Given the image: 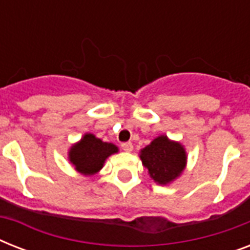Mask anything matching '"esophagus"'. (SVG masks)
<instances>
[{"label":"esophagus","mask_w":250,"mask_h":250,"mask_svg":"<svg viewBox=\"0 0 250 250\" xmlns=\"http://www.w3.org/2000/svg\"><path fill=\"white\" fill-rule=\"evenodd\" d=\"M121 146H122V149L125 150V152H132V149H133L132 143H123Z\"/></svg>","instance_id":"34e87169"}]
</instances>
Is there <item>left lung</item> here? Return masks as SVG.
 Wrapping results in <instances>:
<instances>
[{
	"label": "left lung",
	"instance_id": "8db88e82",
	"mask_svg": "<svg viewBox=\"0 0 250 250\" xmlns=\"http://www.w3.org/2000/svg\"><path fill=\"white\" fill-rule=\"evenodd\" d=\"M141 162L157 183L166 186L180 176L187 164L186 149L165 135L156 137L140 152Z\"/></svg>",
	"mask_w": 250,
	"mask_h": 250
}]
</instances>
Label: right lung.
<instances>
[{"label":"right lung","mask_w":250,"mask_h":250,"mask_svg":"<svg viewBox=\"0 0 250 250\" xmlns=\"http://www.w3.org/2000/svg\"><path fill=\"white\" fill-rule=\"evenodd\" d=\"M114 153H118L117 145L104 143L92 133H85L79 143L70 148L68 160L78 172L90 176L97 174L104 167L106 158Z\"/></svg>","instance_id":"add662e5"}]
</instances>
